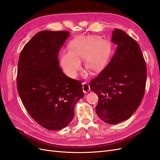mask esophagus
I'll return each instance as SVG.
<instances>
[{
	"instance_id": "34e87169",
	"label": "esophagus",
	"mask_w": 160,
	"mask_h": 160,
	"mask_svg": "<svg viewBox=\"0 0 160 160\" xmlns=\"http://www.w3.org/2000/svg\"><path fill=\"white\" fill-rule=\"evenodd\" d=\"M82 85H83V91L85 93H88V91H90V87L88 84H87L86 83H85V82H84V83H82Z\"/></svg>"
}]
</instances>
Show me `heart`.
I'll use <instances>...</instances> for the list:
<instances>
[{
  "label": "heart",
  "instance_id": "obj_1",
  "mask_svg": "<svg viewBox=\"0 0 160 160\" xmlns=\"http://www.w3.org/2000/svg\"><path fill=\"white\" fill-rule=\"evenodd\" d=\"M110 47L105 40L97 35L81 36L71 41L69 51H62L60 64L65 73L75 78L81 69V61L85 58V66L92 71H98L108 60Z\"/></svg>",
  "mask_w": 160,
  "mask_h": 160
}]
</instances>
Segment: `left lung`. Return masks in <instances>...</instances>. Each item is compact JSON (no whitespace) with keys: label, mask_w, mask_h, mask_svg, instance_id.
<instances>
[{"label":"left lung","mask_w":160,"mask_h":160,"mask_svg":"<svg viewBox=\"0 0 160 160\" xmlns=\"http://www.w3.org/2000/svg\"><path fill=\"white\" fill-rule=\"evenodd\" d=\"M111 41L117 45L113 57L90 88L98 95L95 111L109 124L128 119L138 108L145 93L146 62L137 41L123 31L115 28Z\"/></svg>","instance_id":"obj_1"}]
</instances>
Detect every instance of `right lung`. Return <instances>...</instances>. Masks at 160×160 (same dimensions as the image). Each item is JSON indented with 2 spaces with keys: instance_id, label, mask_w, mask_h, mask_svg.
Here are the masks:
<instances>
[{
  "instance_id": "add662e5",
  "label": "right lung",
  "mask_w": 160,
  "mask_h": 160,
  "mask_svg": "<svg viewBox=\"0 0 160 160\" xmlns=\"http://www.w3.org/2000/svg\"><path fill=\"white\" fill-rule=\"evenodd\" d=\"M68 31H42L22 49L18 59L17 90L31 117L49 130L65 128L75 103L84 97L81 83L62 72L58 54Z\"/></svg>"
}]
</instances>
